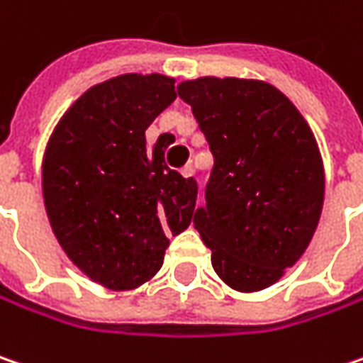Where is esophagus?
<instances>
[{"instance_id":"obj_1","label":"esophagus","mask_w":363,"mask_h":363,"mask_svg":"<svg viewBox=\"0 0 363 363\" xmlns=\"http://www.w3.org/2000/svg\"><path fill=\"white\" fill-rule=\"evenodd\" d=\"M181 174L184 179H193L195 177V168H193V164H184L181 168Z\"/></svg>"}]
</instances>
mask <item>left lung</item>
Returning <instances> with one entry per match:
<instances>
[{
    "instance_id": "left-lung-1",
    "label": "left lung",
    "mask_w": 363,
    "mask_h": 363,
    "mask_svg": "<svg viewBox=\"0 0 363 363\" xmlns=\"http://www.w3.org/2000/svg\"><path fill=\"white\" fill-rule=\"evenodd\" d=\"M179 96L213 154L193 224L236 291H261L294 267L316 232L325 166L316 138L284 92L261 79H184Z\"/></svg>"
}]
</instances>
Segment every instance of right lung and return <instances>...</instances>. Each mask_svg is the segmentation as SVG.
Instances as JSON below:
<instances>
[{"label": "right lung", "mask_w": 363, "mask_h": 363, "mask_svg": "<svg viewBox=\"0 0 363 363\" xmlns=\"http://www.w3.org/2000/svg\"><path fill=\"white\" fill-rule=\"evenodd\" d=\"M177 98L174 77L123 74L86 90L55 125L43 199L55 238L84 275L127 291L150 281L195 211L197 182L164 162L145 129Z\"/></svg>", "instance_id": "obj_1"}]
</instances>
